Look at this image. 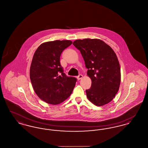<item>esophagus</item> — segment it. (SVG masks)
<instances>
[{
  "label": "esophagus",
  "mask_w": 148,
  "mask_h": 148,
  "mask_svg": "<svg viewBox=\"0 0 148 148\" xmlns=\"http://www.w3.org/2000/svg\"><path fill=\"white\" fill-rule=\"evenodd\" d=\"M82 77H83V75H82V74H79V75H78V76L77 77V79L78 80H80V79H81Z\"/></svg>",
  "instance_id": "34e87169"
}]
</instances>
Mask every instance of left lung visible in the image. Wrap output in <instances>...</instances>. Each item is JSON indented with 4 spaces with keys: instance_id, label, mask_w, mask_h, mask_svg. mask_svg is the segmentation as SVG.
Here are the masks:
<instances>
[{
    "instance_id": "left-lung-1",
    "label": "left lung",
    "mask_w": 148,
    "mask_h": 148,
    "mask_svg": "<svg viewBox=\"0 0 148 148\" xmlns=\"http://www.w3.org/2000/svg\"><path fill=\"white\" fill-rule=\"evenodd\" d=\"M73 44L80 51L92 80L90 88L86 90L87 98L96 106L108 104L118 92L120 83L119 63L115 52L100 39H79Z\"/></svg>"
}]
</instances>
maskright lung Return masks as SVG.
Instances as JSON below:
<instances>
[{"label":"right lung","mask_w":148,"mask_h":148,"mask_svg":"<svg viewBox=\"0 0 148 148\" xmlns=\"http://www.w3.org/2000/svg\"><path fill=\"white\" fill-rule=\"evenodd\" d=\"M71 40L44 42L35 51L30 69V78L39 98L53 105L62 103L73 92L77 78L64 73L60 57Z\"/></svg>","instance_id":"1"}]
</instances>
